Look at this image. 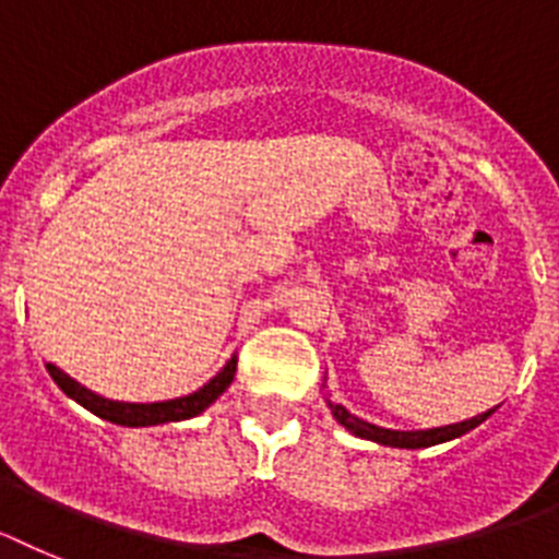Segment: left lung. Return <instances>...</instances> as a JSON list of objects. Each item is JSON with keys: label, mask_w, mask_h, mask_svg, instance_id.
<instances>
[{"label": "left lung", "mask_w": 559, "mask_h": 559, "mask_svg": "<svg viewBox=\"0 0 559 559\" xmlns=\"http://www.w3.org/2000/svg\"><path fill=\"white\" fill-rule=\"evenodd\" d=\"M329 407H332L334 419L346 427V430H352L354 436H360V439L380 441V444H388V448H407V450L430 448V444H441V441L459 439V436H464L467 430H473V427L481 425L487 416L495 414V407H492V411H487V414L473 416V419L459 421V425L430 427V430H388V427H377V425H371V421L357 419V416L348 414L343 405H334V402H329Z\"/></svg>", "instance_id": "left-lung-1"}]
</instances>
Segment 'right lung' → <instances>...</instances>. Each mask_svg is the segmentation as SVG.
Here are the masks:
<instances>
[{
	"label": "right lung",
	"mask_w": 559,
	"mask_h": 559,
	"mask_svg": "<svg viewBox=\"0 0 559 559\" xmlns=\"http://www.w3.org/2000/svg\"><path fill=\"white\" fill-rule=\"evenodd\" d=\"M47 371L56 380V385L64 391L70 400H75L78 405H84L86 411H92L95 416L106 421H115V425L123 427H152V425H165V421H179V419H191V416H199L207 405L219 400L230 388L233 377H236V357H230L225 368H222L216 377H213L207 385H202L199 391L188 396H179V400L168 402H148V405H140V402H111L104 400V396L92 394L90 388L78 385L72 377H67L61 368H56L52 362H47Z\"/></svg>",
	"instance_id": "right-lung-1"
}]
</instances>
